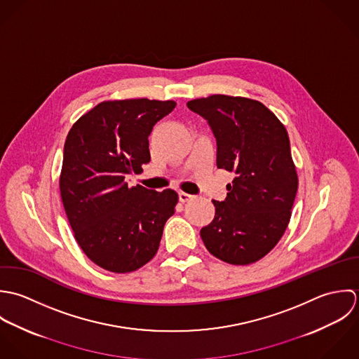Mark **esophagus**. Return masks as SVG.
<instances>
[{
  "instance_id": "obj_1",
  "label": "esophagus",
  "mask_w": 359,
  "mask_h": 359,
  "mask_svg": "<svg viewBox=\"0 0 359 359\" xmlns=\"http://www.w3.org/2000/svg\"><path fill=\"white\" fill-rule=\"evenodd\" d=\"M190 200H193V196H191V194H187V193H184V191H180V193H179V201H180V203H189Z\"/></svg>"
}]
</instances>
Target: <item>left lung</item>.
I'll use <instances>...</instances> for the list:
<instances>
[{
  "mask_svg": "<svg viewBox=\"0 0 359 359\" xmlns=\"http://www.w3.org/2000/svg\"><path fill=\"white\" fill-rule=\"evenodd\" d=\"M204 116L217 144L216 166L236 177L214 220L201 229L207 250L223 262L250 265L273 250L286 231L298 176L285 125L262 102L214 94L187 102Z\"/></svg>",
  "mask_w": 359,
  "mask_h": 359,
  "instance_id": "obj_1",
  "label": "left lung"
}]
</instances>
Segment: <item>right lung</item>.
I'll list each match as a JSON object with an SVG mask.
<instances>
[{"instance_id":"obj_1","label":"right lung","mask_w":359,"mask_h":359,"mask_svg":"<svg viewBox=\"0 0 359 359\" xmlns=\"http://www.w3.org/2000/svg\"><path fill=\"white\" fill-rule=\"evenodd\" d=\"M176 102L102 101L73 123L60 176L61 198L83 252L114 273L137 271L158 251L177 193L129 187L125 177L149 162L148 136Z\"/></svg>"}]
</instances>
